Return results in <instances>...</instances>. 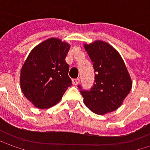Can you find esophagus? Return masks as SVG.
I'll use <instances>...</instances> for the list:
<instances>
[{
  "label": "esophagus",
  "instance_id": "obj_1",
  "mask_svg": "<svg viewBox=\"0 0 150 150\" xmlns=\"http://www.w3.org/2000/svg\"><path fill=\"white\" fill-rule=\"evenodd\" d=\"M79 82H80V79H79V78H76V79H73V80H72V83H73V85H75V86L78 85Z\"/></svg>",
  "mask_w": 150,
  "mask_h": 150
}]
</instances>
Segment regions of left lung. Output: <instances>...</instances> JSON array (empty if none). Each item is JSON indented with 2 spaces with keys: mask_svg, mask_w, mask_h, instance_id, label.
Instances as JSON below:
<instances>
[{
  "mask_svg": "<svg viewBox=\"0 0 150 150\" xmlns=\"http://www.w3.org/2000/svg\"><path fill=\"white\" fill-rule=\"evenodd\" d=\"M83 46L96 73L93 88L81 90L84 104L97 115L113 112L121 107L132 88L127 67L118 51L106 42L95 41Z\"/></svg>",
  "mask_w": 150,
  "mask_h": 150,
  "instance_id": "left-lung-1",
  "label": "left lung"
}]
</instances>
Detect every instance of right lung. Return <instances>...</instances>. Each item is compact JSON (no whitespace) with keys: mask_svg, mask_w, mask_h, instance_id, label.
<instances>
[{"mask_svg":"<svg viewBox=\"0 0 150 150\" xmlns=\"http://www.w3.org/2000/svg\"><path fill=\"white\" fill-rule=\"evenodd\" d=\"M70 44L59 38H49L35 46L27 57L20 75L24 96L38 108L58 103L72 85L65 58Z\"/></svg>","mask_w":150,"mask_h":150,"instance_id":"1","label":"right lung"}]
</instances>
